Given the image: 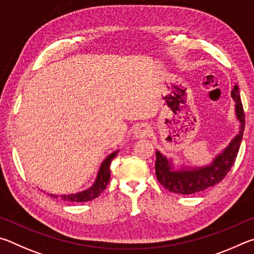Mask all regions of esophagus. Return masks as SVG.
I'll use <instances>...</instances> for the list:
<instances>
[{
    "instance_id": "obj_1",
    "label": "esophagus",
    "mask_w": 254,
    "mask_h": 254,
    "mask_svg": "<svg viewBox=\"0 0 254 254\" xmlns=\"http://www.w3.org/2000/svg\"><path fill=\"white\" fill-rule=\"evenodd\" d=\"M150 132V127L147 124H139L138 126L135 128L134 134L137 138H143V137H147Z\"/></svg>"
}]
</instances>
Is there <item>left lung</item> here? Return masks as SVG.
<instances>
[{"instance_id": "obj_1", "label": "left lung", "mask_w": 254, "mask_h": 254, "mask_svg": "<svg viewBox=\"0 0 254 254\" xmlns=\"http://www.w3.org/2000/svg\"><path fill=\"white\" fill-rule=\"evenodd\" d=\"M231 96L235 101V113L240 122V131L222 154L216 156L211 165L194 168V170H185L183 167L182 171H174L171 161H168L164 155L156 150V162H155L156 172L155 173L161 185L170 192L184 195L201 192L220 183L233 166L242 141L246 119H244L243 105L238 84L233 87Z\"/></svg>"}]
</instances>
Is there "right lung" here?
Instances as JSON below:
<instances>
[{
    "label": "right lung",
    "mask_w": 254,
    "mask_h": 254,
    "mask_svg": "<svg viewBox=\"0 0 254 254\" xmlns=\"http://www.w3.org/2000/svg\"><path fill=\"white\" fill-rule=\"evenodd\" d=\"M117 154H118V150L113 154H110L109 156L105 159L104 163L101 164V167L99 170V173H98L97 180L95 182V184H93L90 189L82 190V192L77 193V194L62 195V196H60V198L66 202H89V201H92L93 198L99 196L100 193L104 192L107 188V185L109 183L110 164H111V161L117 156ZM49 195L58 198L57 195H53V194H49Z\"/></svg>",
    "instance_id": "1"
}]
</instances>
